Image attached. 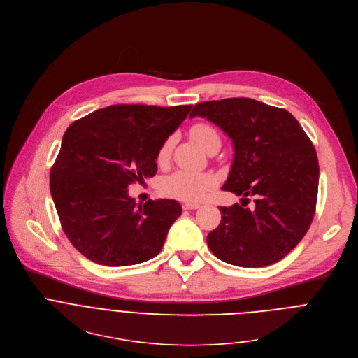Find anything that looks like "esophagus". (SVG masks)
I'll use <instances>...</instances> for the list:
<instances>
[{
    "instance_id": "1",
    "label": "esophagus",
    "mask_w": 358,
    "mask_h": 358,
    "mask_svg": "<svg viewBox=\"0 0 358 358\" xmlns=\"http://www.w3.org/2000/svg\"><path fill=\"white\" fill-rule=\"evenodd\" d=\"M199 205L198 203H182V209L185 210H192V209H198Z\"/></svg>"
}]
</instances>
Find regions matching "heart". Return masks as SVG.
<instances>
[{"label":"heart","instance_id":"1","mask_svg":"<svg viewBox=\"0 0 358 358\" xmlns=\"http://www.w3.org/2000/svg\"><path fill=\"white\" fill-rule=\"evenodd\" d=\"M191 136L206 152L220 143L219 134L208 124H195L191 128ZM174 136L167 138L157 152V162L166 163L171 155ZM216 184V180L209 173H195L188 170H177L162 181V192L167 196L181 201H199Z\"/></svg>","mask_w":358,"mask_h":358}]
</instances>
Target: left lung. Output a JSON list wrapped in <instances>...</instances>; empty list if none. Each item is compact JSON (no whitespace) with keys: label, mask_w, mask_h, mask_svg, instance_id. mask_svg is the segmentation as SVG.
I'll use <instances>...</instances> for the list:
<instances>
[{"label":"left lung","mask_w":358,"mask_h":358,"mask_svg":"<svg viewBox=\"0 0 358 358\" xmlns=\"http://www.w3.org/2000/svg\"><path fill=\"white\" fill-rule=\"evenodd\" d=\"M217 125L234 149L222 189L255 196V209L220 206V223L206 243L222 262L266 267L284 259L308 231L316 208L319 163L296 119L252 98L199 102L189 117Z\"/></svg>","instance_id":"8db88e82"}]
</instances>
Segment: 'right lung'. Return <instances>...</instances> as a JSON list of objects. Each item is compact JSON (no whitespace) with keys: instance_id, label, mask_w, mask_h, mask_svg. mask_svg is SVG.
Wrapping results in <instances>:
<instances>
[{"instance_id":"add662e5","label":"right lung","mask_w":358,"mask_h":358,"mask_svg":"<svg viewBox=\"0 0 358 358\" xmlns=\"http://www.w3.org/2000/svg\"><path fill=\"white\" fill-rule=\"evenodd\" d=\"M192 105H110L74 121L50 170V194L71 245L108 267L148 262L181 215L174 199L136 205L128 187L157 173V152Z\"/></svg>"}]
</instances>
